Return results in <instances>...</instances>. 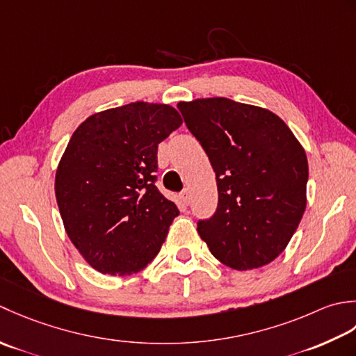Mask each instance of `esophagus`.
<instances>
[{
    "label": "esophagus",
    "mask_w": 356,
    "mask_h": 356,
    "mask_svg": "<svg viewBox=\"0 0 356 356\" xmlns=\"http://www.w3.org/2000/svg\"><path fill=\"white\" fill-rule=\"evenodd\" d=\"M181 200H183L184 204H188V201H191V192L184 188L183 192H181Z\"/></svg>",
    "instance_id": "esophagus-1"
}]
</instances>
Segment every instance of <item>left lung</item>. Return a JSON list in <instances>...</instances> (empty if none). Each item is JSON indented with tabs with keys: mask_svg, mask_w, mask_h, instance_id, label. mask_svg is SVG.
<instances>
[{
	"mask_svg": "<svg viewBox=\"0 0 356 356\" xmlns=\"http://www.w3.org/2000/svg\"><path fill=\"white\" fill-rule=\"evenodd\" d=\"M209 156L218 207L198 221L212 255L236 270L272 263L306 210L307 156L292 130L267 108L229 98L178 103Z\"/></svg>",
	"mask_w": 356,
	"mask_h": 356,
	"instance_id": "8db88e82",
	"label": "left lung"
}]
</instances>
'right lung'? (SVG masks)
I'll return each instance as SVG.
<instances>
[{
    "mask_svg": "<svg viewBox=\"0 0 356 356\" xmlns=\"http://www.w3.org/2000/svg\"><path fill=\"white\" fill-rule=\"evenodd\" d=\"M183 120L168 104L92 115L72 135L55 195L70 241L93 269L132 275L158 255L179 210L155 186L158 144Z\"/></svg>",
    "mask_w": 356,
    "mask_h": 356,
    "instance_id": "add662e5",
    "label": "right lung"
}]
</instances>
